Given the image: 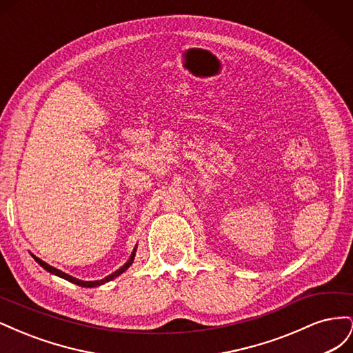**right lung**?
I'll use <instances>...</instances> for the list:
<instances>
[{
  "instance_id": "right-lung-1",
  "label": "right lung",
  "mask_w": 353,
  "mask_h": 353,
  "mask_svg": "<svg viewBox=\"0 0 353 353\" xmlns=\"http://www.w3.org/2000/svg\"><path fill=\"white\" fill-rule=\"evenodd\" d=\"M34 256V254H32ZM134 256H135V250L132 252V254H131V258H130V261H128L122 268H119L117 270L116 272H113V274H110L109 276H105V279H103V280H99V281H82V280H78V279H74V276H70V275H68V274H65L63 271H60V270H56L54 266H51V265H48V263H46L44 261H41L39 258H37V256H34V259L42 266V268L44 270H47L48 272H51V274H54V275H59V276H61V279H65V280H68V281H70V283H73V284H78V285H81V287H97V285H101V284H104V283H108V281H110V280H113V279H116L117 275H121L122 272H125L128 268H130V266L132 265V262H134Z\"/></svg>"
}]
</instances>
